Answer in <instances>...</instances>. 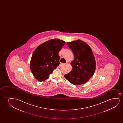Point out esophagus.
I'll return each mask as SVG.
<instances>
[{
    "label": "esophagus",
    "mask_w": 123,
    "mask_h": 123,
    "mask_svg": "<svg viewBox=\"0 0 123 123\" xmlns=\"http://www.w3.org/2000/svg\"><path fill=\"white\" fill-rule=\"evenodd\" d=\"M66 63H61V66H65V65H66Z\"/></svg>",
    "instance_id": "34e87169"
}]
</instances>
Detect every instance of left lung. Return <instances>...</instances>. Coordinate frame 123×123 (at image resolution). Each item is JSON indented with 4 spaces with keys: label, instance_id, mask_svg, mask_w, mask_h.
<instances>
[{
    "label": "left lung",
    "instance_id": "8db88e82",
    "mask_svg": "<svg viewBox=\"0 0 123 123\" xmlns=\"http://www.w3.org/2000/svg\"><path fill=\"white\" fill-rule=\"evenodd\" d=\"M74 55V60L71 62V71L64 77L74 85H81L86 82L94 74L96 62L91 48L86 43L80 40L67 42Z\"/></svg>",
    "mask_w": 123,
    "mask_h": 123
}]
</instances>
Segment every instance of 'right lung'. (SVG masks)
Masks as SVG:
<instances>
[{"mask_svg": "<svg viewBox=\"0 0 123 123\" xmlns=\"http://www.w3.org/2000/svg\"><path fill=\"white\" fill-rule=\"evenodd\" d=\"M66 42L52 39L44 42L35 49L30 62L31 70L36 79L42 81L47 79L60 64L59 51Z\"/></svg>", "mask_w": 123, "mask_h": 123, "instance_id": "obj_1", "label": "right lung"}]
</instances>
